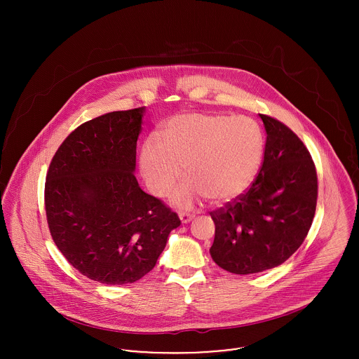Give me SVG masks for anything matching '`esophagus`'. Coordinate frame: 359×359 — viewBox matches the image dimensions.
I'll list each match as a JSON object with an SVG mask.
<instances>
[{"instance_id":"1","label":"esophagus","mask_w":359,"mask_h":359,"mask_svg":"<svg viewBox=\"0 0 359 359\" xmlns=\"http://www.w3.org/2000/svg\"><path fill=\"white\" fill-rule=\"evenodd\" d=\"M194 214H189V212H180V219L182 224H188L189 221L194 219Z\"/></svg>"}]
</instances>
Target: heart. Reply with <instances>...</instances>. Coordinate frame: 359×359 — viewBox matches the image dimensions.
<instances>
[{
  "instance_id": "1",
  "label": "heart",
  "mask_w": 359,
  "mask_h": 359,
  "mask_svg": "<svg viewBox=\"0 0 359 359\" xmlns=\"http://www.w3.org/2000/svg\"><path fill=\"white\" fill-rule=\"evenodd\" d=\"M164 141L149 137L140 154L142 177L156 196L167 195L184 172L189 178L171 195L191 207L207 196L222 203L242 195L255 181L264 154V135L246 116L182 113L163 128Z\"/></svg>"
}]
</instances>
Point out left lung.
<instances>
[{"label": "left lung", "instance_id": "obj_1", "mask_svg": "<svg viewBox=\"0 0 359 359\" xmlns=\"http://www.w3.org/2000/svg\"><path fill=\"white\" fill-rule=\"evenodd\" d=\"M266 142L249 191L210 215L215 224L211 258L222 269L249 275L285 262L304 242L318 198L313 161L283 123L259 114Z\"/></svg>", "mask_w": 359, "mask_h": 359}]
</instances>
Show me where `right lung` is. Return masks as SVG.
<instances>
[{"label": "right lung", "instance_id": "right-lung-1", "mask_svg": "<svg viewBox=\"0 0 359 359\" xmlns=\"http://www.w3.org/2000/svg\"><path fill=\"white\" fill-rule=\"evenodd\" d=\"M145 107L77 127L52 157L46 211L52 239L84 276L127 285L154 269L181 221L134 175Z\"/></svg>", "mask_w": 359, "mask_h": 359}]
</instances>
